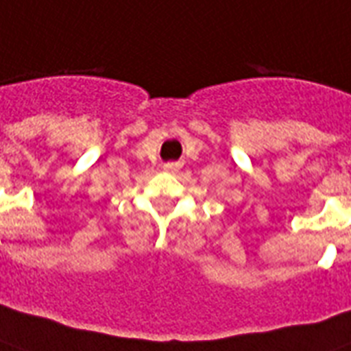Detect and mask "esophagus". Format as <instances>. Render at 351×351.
<instances>
[{
    "label": "esophagus",
    "instance_id": "obj_1",
    "mask_svg": "<svg viewBox=\"0 0 351 351\" xmlns=\"http://www.w3.org/2000/svg\"><path fill=\"white\" fill-rule=\"evenodd\" d=\"M164 169H165V171H169V173H175V171L178 169V165H176V164H165V165H164Z\"/></svg>",
    "mask_w": 351,
    "mask_h": 351
}]
</instances>
